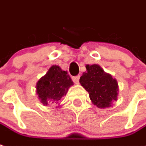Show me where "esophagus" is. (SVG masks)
<instances>
[{"label":"esophagus","instance_id":"1","mask_svg":"<svg viewBox=\"0 0 146 146\" xmlns=\"http://www.w3.org/2000/svg\"><path fill=\"white\" fill-rule=\"evenodd\" d=\"M79 80H80V76H73V80L75 84H79Z\"/></svg>","mask_w":146,"mask_h":146}]
</instances>
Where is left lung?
<instances>
[{
	"instance_id": "obj_1",
	"label": "left lung",
	"mask_w": 146,
	"mask_h": 146,
	"mask_svg": "<svg viewBox=\"0 0 146 146\" xmlns=\"http://www.w3.org/2000/svg\"><path fill=\"white\" fill-rule=\"evenodd\" d=\"M86 71L80 78L81 86L87 91L91 101L99 108L111 107L118 100L119 84L109 73L96 64L86 65Z\"/></svg>"
}]
</instances>
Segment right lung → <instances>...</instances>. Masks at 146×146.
Masks as SVG:
<instances>
[{
	"mask_svg": "<svg viewBox=\"0 0 146 146\" xmlns=\"http://www.w3.org/2000/svg\"><path fill=\"white\" fill-rule=\"evenodd\" d=\"M73 82L67 71L62 70L58 66L54 65L36 83V94L44 106L60 105Z\"/></svg>",
	"mask_w": 146,
	"mask_h": 146,
	"instance_id": "obj_1",
	"label": "right lung"
}]
</instances>
